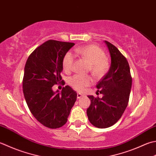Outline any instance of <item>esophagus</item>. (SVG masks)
Returning a JSON list of instances; mask_svg holds the SVG:
<instances>
[{
  "label": "esophagus",
  "instance_id": "34e87169",
  "mask_svg": "<svg viewBox=\"0 0 156 156\" xmlns=\"http://www.w3.org/2000/svg\"><path fill=\"white\" fill-rule=\"evenodd\" d=\"M84 95L83 94H82V93H77V98L78 99H80L81 97H84Z\"/></svg>",
  "mask_w": 156,
  "mask_h": 156
}]
</instances>
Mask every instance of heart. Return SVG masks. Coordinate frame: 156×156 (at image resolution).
I'll list each match as a JSON object with an SVG mask.
<instances>
[{
  "label": "heart",
  "instance_id": "heart-1",
  "mask_svg": "<svg viewBox=\"0 0 156 156\" xmlns=\"http://www.w3.org/2000/svg\"><path fill=\"white\" fill-rule=\"evenodd\" d=\"M76 56L82 57L89 63V69L96 78H101L108 72L109 68L108 59L105 57V52L97 45H87L78 47L74 50ZM75 59L72 52H68L63 59V69L66 72L71 71ZM69 84L74 90L83 91L85 88L93 83V79L90 76L74 75L69 78Z\"/></svg>",
  "mask_w": 156,
  "mask_h": 156
}]
</instances>
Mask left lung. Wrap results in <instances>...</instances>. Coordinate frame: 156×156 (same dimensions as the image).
<instances>
[{
  "label": "left lung",
  "mask_w": 156,
  "mask_h": 156,
  "mask_svg": "<svg viewBox=\"0 0 156 156\" xmlns=\"http://www.w3.org/2000/svg\"><path fill=\"white\" fill-rule=\"evenodd\" d=\"M110 54L108 72L97 84L102 98L88 96L90 105L87 109L90 122L95 127L105 129L115 124L122 115L129 103L132 87L129 64L120 51L105 41Z\"/></svg>",
  "instance_id": "obj_1"
}]
</instances>
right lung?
<instances>
[{
  "label": "right lung",
  "instance_id": "add662e5",
  "mask_svg": "<svg viewBox=\"0 0 156 156\" xmlns=\"http://www.w3.org/2000/svg\"><path fill=\"white\" fill-rule=\"evenodd\" d=\"M75 44L49 40L39 46L27 59L23 92L30 112L39 122L57 129L68 121L77 93L68 86L55 92L53 86L62 81L63 59Z\"/></svg>",
  "mask_w": 156,
  "mask_h": 156
}]
</instances>
